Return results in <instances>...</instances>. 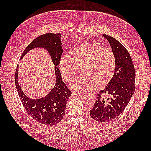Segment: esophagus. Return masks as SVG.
<instances>
[{
  "instance_id": "34e87169",
  "label": "esophagus",
  "mask_w": 151,
  "mask_h": 151,
  "mask_svg": "<svg viewBox=\"0 0 151 151\" xmlns=\"http://www.w3.org/2000/svg\"><path fill=\"white\" fill-rule=\"evenodd\" d=\"M73 94H74V95H79V96H82V95H84V93H83L75 91H73Z\"/></svg>"
}]
</instances>
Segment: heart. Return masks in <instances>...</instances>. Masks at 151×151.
<instances>
[{
	"instance_id": "1",
	"label": "heart",
	"mask_w": 151,
	"mask_h": 151,
	"mask_svg": "<svg viewBox=\"0 0 151 151\" xmlns=\"http://www.w3.org/2000/svg\"><path fill=\"white\" fill-rule=\"evenodd\" d=\"M59 67L63 76L72 82L82 67V75L73 82L72 87L79 91H86L96 84L101 87L110 82L115 69L113 51L104 49L96 43H83L70 51V57L63 55Z\"/></svg>"
}]
</instances>
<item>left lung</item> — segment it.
Instances as JSON below:
<instances>
[{"mask_svg": "<svg viewBox=\"0 0 151 151\" xmlns=\"http://www.w3.org/2000/svg\"><path fill=\"white\" fill-rule=\"evenodd\" d=\"M115 56V70L106 87L97 95L91 117L101 123L111 121L127 107L135 91V69L128 50L111 36L103 34ZM102 94H106L108 98Z\"/></svg>", "mask_w": 151, "mask_h": 151, "instance_id": "1", "label": "left lung"}]
</instances>
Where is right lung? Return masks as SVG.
I'll use <instances>...</instances> for the list:
<instances>
[{
	"label": "right lung",
	"mask_w": 151,
	"mask_h": 151,
	"mask_svg": "<svg viewBox=\"0 0 151 151\" xmlns=\"http://www.w3.org/2000/svg\"><path fill=\"white\" fill-rule=\"evenodd\" d=\"M60 38V34L41 35L28 45L21 56L22 58L28 51L36 47L45 48L49 52L54 65L56 84L46 97L36 100L28 98L19 84L18 65L15 70V84L25 110L35 121L47 126L55 125L62 121L65 115L67 102L72 94L71 91L63 82L61 73L57 67L63 52Z\"/></svg>",
	"instance_id": "obj_1"
}]
</instances>
